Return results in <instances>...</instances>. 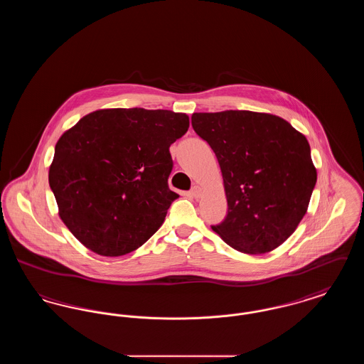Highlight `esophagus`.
Returning <instances> with one entry per match:
<instances>
[{
    "mask_svg": "<svg viewBox=\"0 0 364 364\" xmlns=\"http://www.w3.org/2000/svg\"><path fill=\"white\" fill-rule=\"evenodd\" d=\"M191 195L193 196V198H200V195H202V188L200 187H198V186H195L192 190H191Z\"/></svg>",
    "mask_w": 364,
    "mask_h": 364,
    "instance_id": "esophagus-1",
    "label": "esophagus"
}]
</instances>
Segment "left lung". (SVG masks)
Returning a JSON list of instances; mask_svg holds the SVG:
<instances>
[{"mask_svg": "<svg viewBox=\"0 0 364 364\" xmlns=\"http://www.w3.org/2000/svg\"><path fill=\"white\" fill-rule=\"evenodd\" d=\"M191 120L224 178L228 214L213 230L244 254L273 251L304 217L316 183L307 139L278 116L250 110L193 113Z\"/></svg>", "mask_w": 364, "mask_h": 364, "instance_id": "8db88e82", "label": "left lung"}]
</instances>
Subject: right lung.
<instances>
[{"instance_id":"add662e5","label":"right lung","mask_w":364,"mask_h":364,"mask_svg":"<svg viewBox=\"0 0 364 364\" xmlns=\"http://www.w3.org/2000/svg\"><path fill=\"white\" fill-rule=\"evenodd\" d=\"M188 127L184 113L132 107L92 112L64 132L49 184L72 235L104 257L147 242L178 198L169 147Z\"/></svg>"}]
</instances>
